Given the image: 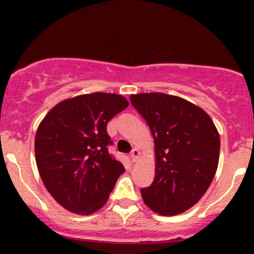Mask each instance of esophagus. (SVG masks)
<instances>
[{
	"label": "esophagus",
	"instance_id": "1",
	"mask_svg": "<svg viewBox=\"0 0 254 254\" xmlns=\"http://www.w3.org/2000/svg\"><path fill=\"white\" fill-rule=\"evenodd\" d=\"M130 157H131V161L136 162L137 160H138V157H139V150L136 149V148H133V149L131 150V153H130Z\"/></svg>",
	"mask_w": 254,
	"mask_h": 254
}]
</instances>
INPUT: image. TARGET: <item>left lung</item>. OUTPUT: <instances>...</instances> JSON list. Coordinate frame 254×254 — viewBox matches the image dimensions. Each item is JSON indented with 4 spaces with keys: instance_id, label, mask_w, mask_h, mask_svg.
<instances>
[{
    "instance_id": "8db88e82",
    "label": "left lung",
    "mask_w": 254,
    "mask_h": 254,
    "mask_svg": "<svg viewBox=\"0 0 254 254\" xmlns=\"http://www.w3.org/2000/svg\"><path fill=\"white\" fill-rule=\"evenodd\" d=\"M149 125L155 145V178L141 190L144 203L160 215L193 206L214 179L220 135L206 112L185 99L164 93L130 95Z\"/></svg>"
}]
</instances>
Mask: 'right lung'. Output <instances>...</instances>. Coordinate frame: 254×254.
Returning <instances> with one entry per match:
<instances>
[{
    "mask_svg": "<svg viewBox=\"0 0 254 254\" xmlns=\"http://www.w3.org/2000/svg\"><path fill=\"white\" fill-rule=\"evenodd\" d=\"M129 103L122 95L92 93L64 100L38 127L37 167L46 190L66 210L95 212L109 199L124 166L109 153L107 123Z\"/></svg>",
    "mask_w": 254,
    "mask_h": 254,
    "instance_id": "add662e5",
    "label": "right lung"
}]
</instances>
